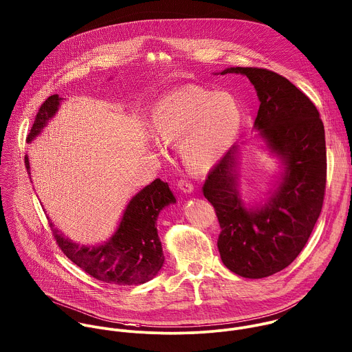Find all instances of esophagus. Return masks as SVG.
Segmentation results:
<instances>
[{"mask_svg": "<svg viewBox=\"0 0 352 352\" xmlns=\"http://www.w3.org/2000/svg\"><path fill=\"white\" fill-rule=\"evenodd\" d=\"M178 189L184 193H192L193 192V185L188 179H179L178 181Z\"/></svg>", "mask_w": 352, "mask_h": 352, "instance_id": "esophagus-1", "label": "esophagus"}]
</instances>
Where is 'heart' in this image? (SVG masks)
Instances as JSON below:
<instances>
[{
	"instance_id": "obj_1",
	"label": "heart",
	"mask_w": 352,
	"mask_h": 352,
	"mask_svg": "<svg viewBox=\"0 0 352 352\" xmlns=\"http://www.w3.org/2000/svg\"><path fill=\"white\" fill-rule=\"evenodd\" d=\"M243 111L226 91L186 87L163 97L153 108L151 130L166 145L179 142V156L192 173L210 171L237 140Z\"/></svg>"
}]
</instances>
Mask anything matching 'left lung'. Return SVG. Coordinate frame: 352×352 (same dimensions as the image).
Segmentation results:
<instances>
[{
	"label": "left lung",
	"instance_id": "8db88e82",
	"mask_svg": "<svg viewBox=\"0 0 352 352\" xmlns=\"http://www.w3.org/2000/svg\"><path fill=\"white\" fill-rule=\"evenodd\" d=\"M225 74L245 75L254 85L261 101L254 129L281 171L267 201L247 207L236 145L210 171L203 193L221 225L223 265L244 278H265L296 259L318 221L327 185L325 130L316 105L287 78L254 67Z\"/></svg>",
	"mask_w": 352,
	"mask_h": 352
}]
</instances>
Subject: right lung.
<instances>
[{"mask_svg": "<svg viewBox=\"0 0 352 352\" xmlns=\"http://www.w3.org/2000/svg\"><path fill=\"white\" fill-rule=\"evenodd\" d=\"M61 100L58 94H53L41 105L27 142L41 134L58 111ZM24 163L31 175L27 155ZM175 201L168 184L155 179L131 197L115 233L97 245H79L53 223L50 228L65 256L96 280L115 285H140L156 277L163 267L164 256L156 222L160 211Z\"/></svg>", "mask_w": 352, "mask_h": 352, "instance_id": "right-lung-1", "label": "right lung"}]
</instances>
